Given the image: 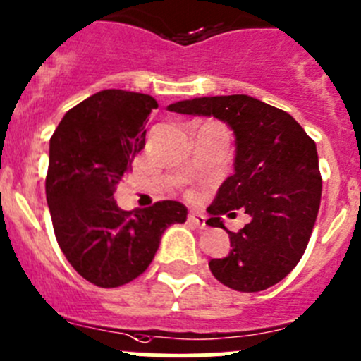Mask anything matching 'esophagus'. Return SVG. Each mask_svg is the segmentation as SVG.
<instances>
[{"instance_id":"esophagus-1","label":"esophagus","mask_w":361,"mask_h":361,"mask_svg":"<svg viewBox=\"0 0 361 361\" xmlns=\"http://www.w3.org/2000/svg\"><path fill=\"white\" fill-rule=\"evenodd\" d=\"M204 221H207V217H204L201 212H196V210L188 212V223H192V225L197 226V228H204V225H207Z\"/></svg>"}]
</instances>
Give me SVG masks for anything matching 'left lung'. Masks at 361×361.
Wrapping results in <instances>:
<instances>
[{"instance_id": "8db88e82", "label": "left lung", "mask_w": 361, "mask_h": 361, "mask_svg": "<svg viewBox=\"0 0 361 361\" xmlns=\"http://www.w3.org/2000/svg\"><path fill=\"white\" fill-rule=\"evenodd\" d=\"M171 111L216 116L235 135V173L219 187L207 212L245 210L252 217L228 232L232 250L209 268L221 284L253 293L281 282L298 264L317 221L322 176L317 145L290 113L248 95L201 97L171 104Z\"/></svg>"}]
</instances>
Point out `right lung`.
Returning a JSON list of instances; mask_svg holds the SVG:
<instances>
[{"mask_svg": "<svg viewBox=\"0 0 361 361\" xmlns=\"http://www.w3.org/2000/svg\"><path fill=\"white\" fill-rule=\"evenodd\" d=\"M157 108L151 95L104 90L71 108L50 138L47 201L55 239L77 274L99 288L144 274L164 230L187 219L178 201L128 212L113 200Z\"/></svg>", "mask_w": 361, "mask_h": 361, "instance_id": "right-lung-1", "label": "right lung"}]
</instances>
